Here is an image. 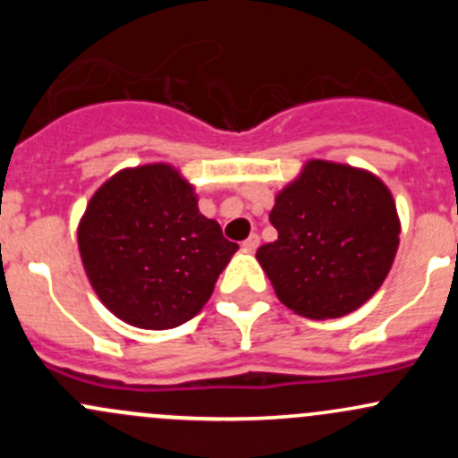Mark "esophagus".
Wrapping results in <instances>:
<instances>
[{
    "instance_id": "esophagus-1",
    "label": "esophagus",
    "mask_w": 458,
    "mask_h": 458,
    "mask_svg": "<svg viewBox=\"0 0 458 458\" xmlns=\"http://www.w3.org/2000/svg\"><path fill=\"white\" fill-rule=\"evenodd\" d=\"M257 248H259V237H257V234H250V237H248L246 242H243V250L255 252Z\"/></svg>"
}]
</instances>
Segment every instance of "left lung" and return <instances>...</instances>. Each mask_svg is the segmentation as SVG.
Segmentation results:
<instances>
[{
    "mask_svg": "<svg viewBox=\"0 0 458 458\" xmlns=\"http://www.w3.org/2000/svg\"><path fill=\"white\" fill-rule=\"evenodd\" d=\"M279 239L257 261L284 306L308 318H339L381 288L399 248L401 221L377 174L310 159L275 197Z\"/></svg>",
    "mask_w": 458,
    "mask_h": 458,
    "instance_id": "obj_1",
    "label": "left lung"
}]
</instances>
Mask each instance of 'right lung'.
I'll use <instances>...</instances> for the list:
<instances>
[{"label":"right lung","mask_w":458,"mask_h":458,"mask_svg":"<svg viewBox=\"0 0 458 458\" xmlns=\"http://www.w3.org/2000/svg\"><path fill=\"white\" fill-rule=\"evenodd\" d=\"M197 201L170 164L123 168L97 188L77 243L92 290L114 317L170 330L199 315L239 246Z\"/></svg>","instance_id":"1"}]
</instances>
